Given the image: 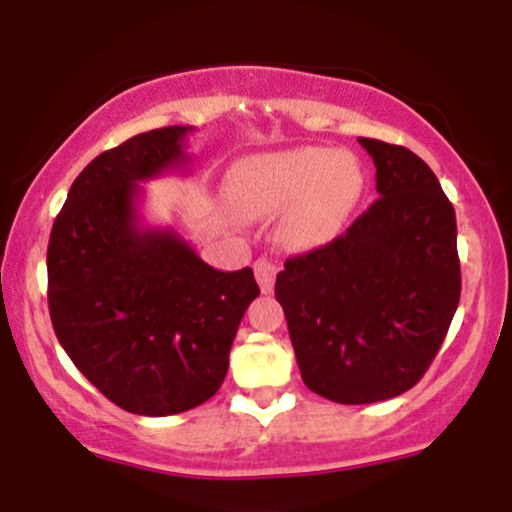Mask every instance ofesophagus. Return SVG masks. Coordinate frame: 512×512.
Listing matches in <instances>:
<instances>
[{
    "label": "esophagus",
    "mask_w": 512,
    "mask_h": 512,
    "mask_svg": "<svg viewBox=\"0 0 512 512\" xmlns=\"http://www.w3.org/2000/svg\"><path fill=\"white\" fill-rule=\"evenodd\" d=\"M276 272H279V264L267 260V257H260V260L255 262V276H257V284H260L262 293H272Z\"/></svg>",
    "instance_id": "34e87169"
}]
</instances>
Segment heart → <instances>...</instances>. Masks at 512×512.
<instances>
[{"label": "heart", "instance_id": "heart-1", "mask_svg": "<svg viewBox=\"0 0 512 512\" xmlns=\"http://www.w3.org/2000/svg\"><path fill=\"white\" fill-rule=\"evenodd\" d=\"M361 187V166L354 156L317 146L245 158L231 178L233 199L245 214L289 209L281 233L296 248L330 243L354 209Z\"/></svg>", "mask_w": 512, "mask_h": 512}]
</instances>
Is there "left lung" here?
Listing matches in <instances>:
<instances>
[{
    "mask_svg": "<svg viewBox=\"0 0 512 512\" xmlns=\"http://www.w3.org/2000/svg\"><path fill=\"white\" fill-rule=\"evenodd\" d=\"M378 199L325 248L276 274L303 383L339 404L414 387L460 303L455 209L414 151L358 137Z\"/></svg>",
    "mask_w": 512,
    "mask_h": 512,
    "instance_id": "8db88e82",
    "label": "left lung"
}]
</instances>
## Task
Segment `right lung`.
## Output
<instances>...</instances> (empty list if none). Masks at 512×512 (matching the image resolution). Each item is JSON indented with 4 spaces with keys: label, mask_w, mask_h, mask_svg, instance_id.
<instances>
[{
    "label": "right lung",
    "mask_w": 512,
    "mask_h": 512,
    "mask_svg": "<svg viewBox=\"0 0 512 512\" xmlns=\"http://www.w3.org/2000/svg\"><path fill=\"white\" fill-rule=\"evenodd\" d=\"M163 127L103 151L69 187L48 245L52 327L74 366L139 416L195 409L216 395L248 305L250 267H209L175 228L144 226L139 182L185 170V137Z\"/></svg>",
    "instance_id": "1"
}]
</instances>
